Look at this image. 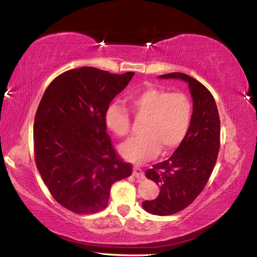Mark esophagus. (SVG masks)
Returning <instances> with one entry per match:
<instances>
[{
  "instance_id": "esophagus-1",
  "label": "esophagus",
  "mask_w": 257,
  "mask_h": 257,
  "mask_svg": "<svg viewBox=\"0 0 257 257\" xmlns=\"http://www.w3.org/2000/svg\"><path fill=\"white\" fill-rule=\"evenodd\" d=\"M134 176L137 179H144L145 178V173L142 168H139L138 166H136L134 168Z\"/></svg>"
}]
</instances>
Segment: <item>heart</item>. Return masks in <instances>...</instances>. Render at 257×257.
<instances>
[{
	"instance_id": "1",
	"label": "heart",
	"mask_w": 257,
	"mask_h": 257,
	"mask_svg": "<svg viewBox=\"0 0 257 257\" xmlns=\"http://www.w3.org/2000/svg\"><path fill=\"white\" fill-rule=\"evenodd\" d=\"M128 101L134 115L145 119L143 134L121 146L124 158L143 163L173 152L183 143L190 128L193 104L183 92H169L159 87H146L129 95ZM105 124L118 137H127L132 130L129 112L119 104H110L105 110Z\"/></svg>"
}]
</instances>
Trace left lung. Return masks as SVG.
Masks as SVG:
<instances>
[{"instance_id":"left-lung-1","label":"left lung","mask_w":257,"mask_h":257,"mask_svg":"<svg viewBox=\"0 0 257 257\" xmlns=\"http://www.w3.org/2000/svg\"><path fill=\"white\" fill-rule=\"evenodd\" d=\"M182 79L193 95V117L183 143L172 157L146 172V177L160 186L156 199L145 200L144 208L159 216L185 209L203 192L212 175L220 146V120L215 99L197 80L180 72L160 75Z\"/></svg>"}]
</instances>
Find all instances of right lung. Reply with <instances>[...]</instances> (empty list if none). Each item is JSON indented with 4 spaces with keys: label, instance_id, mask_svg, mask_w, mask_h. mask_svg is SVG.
<instances>
[{
    "label": "right lung",
    "instance_id": "add662e5",
    "mask_svg": "<svg viewBox=\"0 0 257 257\" xmlns=\"http://www.w3.org/2000/svg\"><path fill=\"white\" fill-rule=\"evenodd\" d=\"M134 74L92 67L68 70L52 80L39 103L35 164L52 197L73 213L104 209L112 184L133 173L113 147L104 115Z\"/></svg>",
    "mask_w": 257,
    "mask_h": 257
}]
</instances>
